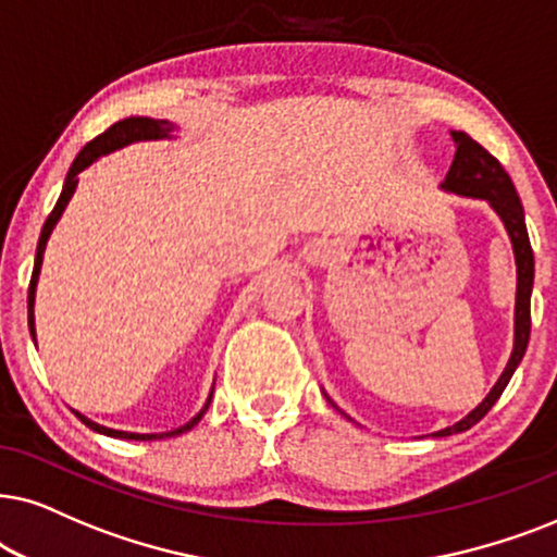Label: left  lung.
<instances>
[{
	"mask_svg": "<svg viewBox=\"0 0 557 557\" xmlns=\"http://www.w3.org/2000/svg\"><path fill=\"white\" fill-rule=\"evenodd\" d=\"M456 143V158L450 165L446 181L441 183V188L446 193H456L463 198H481L496 211V216L502 219L504 228H507L511 249H515V264H517V300H515V346H511V356L504 367V372L492 392L466 414L463 420H458L456 425L443 428L438 433H433L435 438H446V435L463 433L476 425L484 414L492 410L496 399L502 397L504 387H507L515 369L520 367L524 351H528L530 341V298H532V283H535V257H532L528 226H524V209L517 196L515 183L507 175V170L499 165V160L494 154H488L484 147L466 135V132H450ZM329 399V395H325ZM331 403V399H329ZM333 405V403H331ZM336 407V405H333ZM338 410V407H336Z\"/></svg>",
	"mask_w": 557,
	"mask_h": 557,
	"instance_id": "8db88e82",
	"label": "left lung"
}]
</instances>
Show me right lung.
<instances>
[{
    "label": "right lung",
    "instance_id": "right-lung-1",
    "mask_svg": "<svg viewBox=\"0 0 557 557\" xmlns=\"http://www.w3.org/2000/svg\"><path fill=\"white\" fill-rule=\"evenodd\" d=\"M177 127L173 122H168V119H150V116H129V119H122V122L111 124V127L99 135L96 139H91L84 150L76 154V160H73V165L69 170V175H65V183H63V190H61V198H58L55 209L50 211V216L46 221V226H42L40 232V242H37V251H35V267H33V280H29V290H27V323H29V333H33V341H35V287H37V277H40V267H42V255H46V244L50 239V234H53V228L58 221H61L65 206L73 198V193H76V185H78V173H84L88 165H94L96 160L101 158V154H109L114 150H122V147L127 145H135V143H150V139H173V132ZM211 397H213V389L209 399H206L203 410L196 414V418L185 422V425L170 430V433H127V430H114V428H103L99 422L88 420L86 414H81L78 410L76 418L84 422L86 428L96 430V433L101 435H109V438H122V441H160V438H173V435H181V433H188L193 425H198V420L203 418L206 410H209L211 405Z\"/></svg>",
    "mask_w": 557,
    "mask_h": 557
}]
</instances>
